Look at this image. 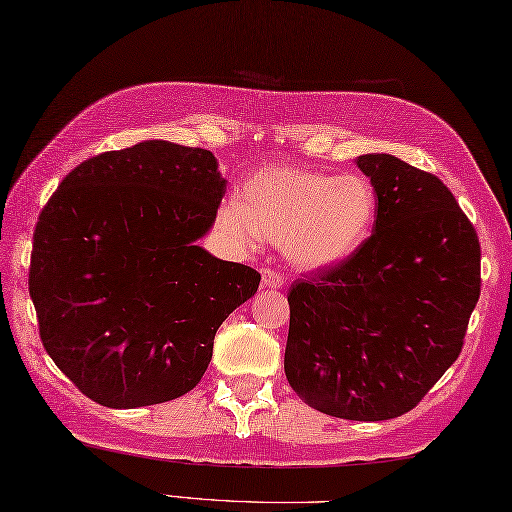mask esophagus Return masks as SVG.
<instances>
[{
	"instance_id": "obj_1",
	"label": "esophagus",
	"mask_w": 512,
	"mask_h": 512,
	"mask_svg": "<svg viewBox=\"0 0 512 512\" xmlns=\"http://www.w3.org/2000/svg\"><path fill=\"white\" fill-rule=\"evenodd\" d=\"M262 286L270 288V290H277L284 286V275L277 273L273 268H262Z\"/></svg>"
}]
</instances>
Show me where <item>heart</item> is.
<instances>
[{
	"label": "heart",
	"instance_id": "1",
	"mask_svg": "<svg viewBox=\"0 0 512 512\" xmlns=\"http://www.w3.org/2000/svg\"><path fill=\"white\" fill-rule=\"evenodd\" d=\"M376 213V189L363 176L264 167L244 182L239 202L224 206L220 220L244 244L266 237L281 244L295 266L317 270L354 255L372 233Z\"/></svg>",
	"mask_w": 512,
	"mask_h": 512
}]
</instances>
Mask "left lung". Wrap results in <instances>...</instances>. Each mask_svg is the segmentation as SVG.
<instances>
[{
  "instance_id": "8db88e82",
  "label": "left lung",
  "mask_w": 512,
  "mask_h": 512,
  "mask_svg": "<svg viewBox=\"0 0 512 512\" xmlns=\"http://www.w3.org/2000/svg\"><path fill=\"white\" fill-rule=\"evenodd\" d=\"M356 165L376 189L374 233L292 284L284 369L312 409L374 422L411 411L458 361L482 250L438 176L389 154Z\"/></svg>"
}]
</instances>
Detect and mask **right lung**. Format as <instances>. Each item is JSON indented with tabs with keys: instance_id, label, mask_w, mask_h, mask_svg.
<instances>
[{
	"instance_id": "right-lung-1",
	"label": "right lung",
	"mask_w": 512,
	"mask_h": 512,
	"mask_svg": "<svg viewBox=\"0 0 512 512\" xmlns=\"http://www.w3.org/2000/svg\"><path fill=\"white\" fill-rule=\"evenodd\" d=\"M224 191L211 151L147 140L88 158L52 193L28 290L43 347L81 394L134 409L200 383L217 328L262 279L195 246Z\"/></svg>"
}]
</instances>
